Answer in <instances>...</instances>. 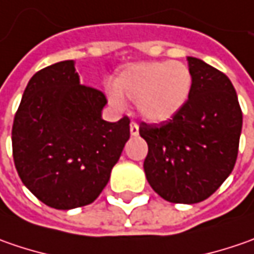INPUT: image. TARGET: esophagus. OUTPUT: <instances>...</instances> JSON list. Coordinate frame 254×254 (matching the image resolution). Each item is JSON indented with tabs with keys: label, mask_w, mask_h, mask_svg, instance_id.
I'll list each match as a JSON object with an SVG mask.
<instances>
[{
	"label": "esophagus",
	"mask_w": 254,
	"mask_h": 254,
	"mask_svg": "<svg viewBox=\"0 0 254 254\" xmlns=\"http://www.w3.org/2000/svg\"><path fill=\"white\" fill-rule=\"evenodd\" d=\"M130 134L131 135H138V124L137 123L131 122V124H130Z\"/></svg>",
	"instance_id": "esophagus-1"
}]
</instances>
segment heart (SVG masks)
Here are the masks:
<instances>
[{
	"instance_id": "heart-1",
	"label": "heart",
	"mask_w": 254,
	"mask_h": 254,
	"mask_svg": "<svg viewBox=\"0 0 254 254\" xmlns=\"http://www.w3.org/2000/svg\"><path fill=\"white\" fill-rule=\"evenodd\" d=\"M192 74L188 66L177 61L142 62L126 67L109 90L110 103L124 106V99L137 104L144 120L162 123L172 119L188 102Z\"/></svg>"
}]
</instances>
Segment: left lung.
<instances>
[{
  "instance_id": "8db88e82",
  "label": "left lung",
  "mask_w": 254,
  "mask_h": 254,
  "mask_svg": "<svg viewBox=\"0 0 254 254\" xmlns=\"http://www.w3.org/2000/svg\"><path fill=\"white\" fill-rule=\"evenodd\" d=\"M192 89L171 120L140 124L148 144L144 172L151 188L172 203L202 202L225 182L238 158L242 110L225 73L188 56Z\"/></svg>"
}]
</instances>
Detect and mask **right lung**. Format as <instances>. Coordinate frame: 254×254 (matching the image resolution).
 I'll list each match as a JSON object with an SVG mask.
<instances>
[{"label":"right lung","mask_w":254,"mask_h":254,"mask_svg":"<svg viewBox=\"0 0 254 254\" xmlns=\"http://www.w3.org/2000/svg\"><path fill=\"white\" fill-rule=\"evenodd\" d=\"M104 94L80 84L74 61L36 72L12 126L15 168L45 205L69 210L92 203L110 180L130 120H103Z\"/></svg>","instance_id":"1"}]
</instances>
